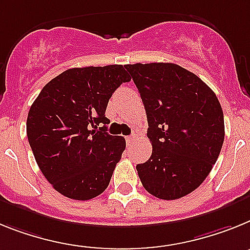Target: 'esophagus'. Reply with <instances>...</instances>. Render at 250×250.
<instances>
[{"instance_id": "1", "label": "esophagus", "mask_w": 250, "mask_h": 250, "mask_svg": "<svg viewBox=\"0 0 250 250\" xmlns=\"http://www.w3.org/2000/svg\"><path fill=\"white\" fill-rule=\"evenodd\" d=\"M136 138H137V137H136V136H128V137L125 138V142H127L128 146H129V145H131V143L133 142L134 140H136Z\"/></svg>"}]
</instances>
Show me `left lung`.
<instances>
[{
    "label": "left lung",
    "mask_w": 250,
    "mask_h": 250,
    "mask_svg": "<svg viewBox=\"0 0 250 250\" xmlns=\"http://www.w3.org/2000/svg\"><path fill=\"white\" fill-rule=\"evenodd\" d=\"M146 109L152 143L148 161L136 166L143 188L162 200L197 188L224 142V114L215 93L172 62L125 65Z\"/></svg>",
    "instance_id": "left-lung-1"
}]
</instances>
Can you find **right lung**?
<instances>
[{
	"mask_svg": "<svg viewBox=\"0 0 250 250\" xmlns=\"http://www.w3.org/2000/svg\"><path fill=\"white\" fill-rule=\"evenodd\" d=\"M125 82L131 78L123 65L68 69L32 103L26 122L30 147L45 179L64 196L90 200L109 185L125 140L107 132L105 109Z\"/></svg>",
	"mask_w": 250,
	"mask_h": 250,
	"instance_id": "right-lung-1",
	"label": "right lung"
}]
</instances>
